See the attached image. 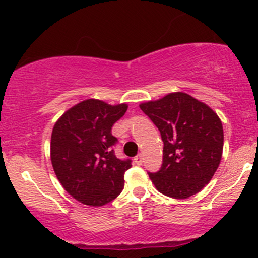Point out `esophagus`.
<instances>
[{"label": "esophagus", "instance_id": "esophagus-1", "mask_svg": "<svg viewBox=\"0 0 258 258\" xmlns=\"http://www.w3.org/2000/svg\"><path fill=\"white\" fill-rule=\"evenodd\" d=\"M133 160H135V164L139 166V165H142V162H143V156H142V154H138L137 156H135V159Z\"/></svg>", "mask_w": 258, "mask_h": 258}]
</instances>
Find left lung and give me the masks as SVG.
<instances>
[{
	"instance_id": "8db88e82",
	"label": "left lung",
	"mask_w": 258,
	"mask_h": 258,
	"mask_svg": "<svg viewBox=\"0 0 258 258\" xmlns=\"http://www.w3.org/2000/svg\"><path fill=\"white\" fill-rule=\"evenodd\" d=\"M159 128L164 142L162 165L148 172L160 193L186 199L211 180L223 152V127L205 103L176 92L139 105Z\"/></svg>"
}]
</instances>
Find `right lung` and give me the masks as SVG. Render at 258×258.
I'll use <instances>...</instances> for the list:
<instances>
[{"instance_id": "obj_1", "label": "right lung", "mask_w": 258, "mask_h": 258, "mask_svg": "<svg viewBox=\"0 0 258 258\" xmlns=\"http://www.w3.org/2000/svg\"><path fill=\"white\" fill-rule=\"evenodd\" d=\"M126 104L86 99L60 116L52 131L51 161L55 176L74 199L90 206L110 203L123 189L131 160H120L111 127Z\"/></svg>"}]
</instances>
